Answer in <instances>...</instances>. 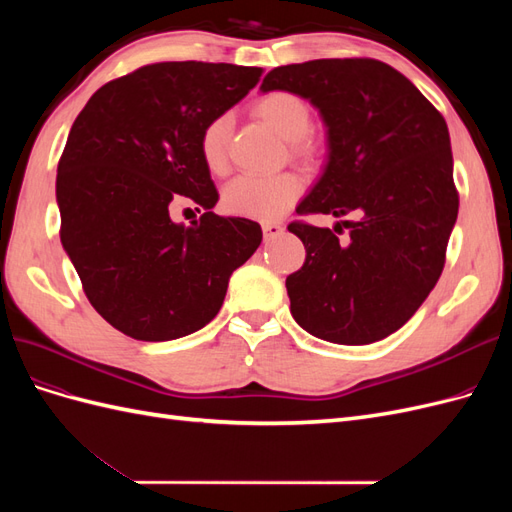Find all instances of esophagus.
<instances>
[{
    "mask_svg": "<svg viewBox=\"0 0 512 512\" xmlns=\"http://www.w3.org/2000/svg\"><path fill=\"white\" fill-rule=\"evenodd\" d=\"M262 232H265V239H275L284 232V224H280V222H262Z\"/></svg>",
    "mask_w": 512,
    "mask_h": 512,
    "instance_id": "obj_1",
    "label": "esophagus"
}]
</instances>
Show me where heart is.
<instances>
[{
    "instance_id": "1",
    "label": "heart",
    "mask_w": 512,
    "mask_h": 512,
    "mask_svg": "<svg viewBox=\"0 0 512 512\" xmlns=\"http://www.w3.org/2000/svg\"><path fill=\"white\" fill-rule=\"evenodd\" d=\"M254 113L290 143V153L297 160L314 162L320 156V143L309 134L312 108L292 91H271L254 104ZM228 134L230 121L226 115L211 119L200 132V156L213 175L228 168ZM303 192V181L292 173L280 175H239L232 179L222 194V205L228 213L241 218L273 220L286 213Z\"/></svg>"
}]
</instances>
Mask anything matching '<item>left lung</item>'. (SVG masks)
I'll return each instance as SVG.
<instances>
[{
	"label": "left lung",
	"mask_w": 512,
	"mask_h": 512,
	"mask_svg": "<svg viewBox=\"0 0 512 512\" xmlns=\"http://www.w3.org/2000/svg\"><path fill=\"white\" fill-rule=\"evenodd\" d=\"M312 102L329 156L297 213H356L337 228L292 222L303 267L286 277L290 314L342 346L380 342L414 316L444 269L457 222L451 136L404 74L376 59H314L271 70L260 85Z\"/></svg>",
	"instance_id": "obj_1"
}]
</instances>
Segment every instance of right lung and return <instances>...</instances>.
Segmentation results:
<instances>
[{
    "mask_svg": "<svg viewBox=\"0 0 512 512\" xmlns=\"http://www.w3.org/2000/svg\"><path fill=\"white\" fill-rule=\"evenodd\" d=\"M262 68L162 61L100 87L57 166L61 245L96 312L123 335L168 342L209 324L228 280L262 241L222 218L200 132L260 81ZM190 202V227L169 213Z\"/></svg>",
    "mask_w": 512,
    "mask_h": 512,
    "instance_id": "1",
    "label": "right lung"
}]
</instances>
